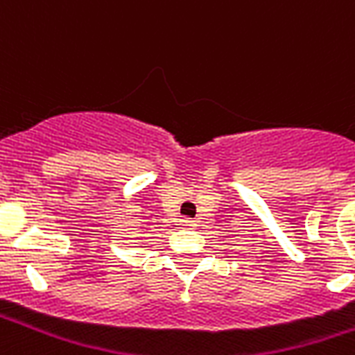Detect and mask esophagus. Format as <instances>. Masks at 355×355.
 Returning <instances> with one entry per match:
<instances>
[{"mask_svg":"<svg viewBox=\"0 0 355 355\" xmlns=\"http://www.w3.org/2000/svg\"><path fill=\"white\" fill-rule=\"evenodd\" d=\"M182 226H184V228H192V226H196V223L190 220V218H184V220H182Z\"/></svg>","mask_w":355,"mask_h":355,"instance_id":"1","label":"esophagus"}]
</instances>
